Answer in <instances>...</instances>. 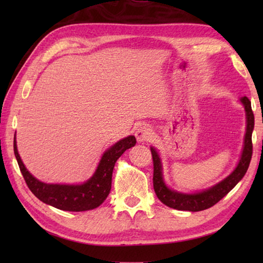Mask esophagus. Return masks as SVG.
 I'll return each instance as SVG.
<instances>
[{
    "instance_id": "1",
    "label": "esophagus",
    "mask_w": 263,
    "mask_h": 263,
    "mask_svg": "<svg viewBox=\"0 0 263 263\" xmlns=\"http://www.w3.org/2000/svg\"><path fill=\"white\" fill-rule=\"evenodd\" d=\"M136 137L137 140L139 142H144V141H149L153 137V131L148 125L142 124L137 128L136 131Z\"/></svg>"
}]
</instances>
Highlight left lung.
<instances>
[{
  "label": "left lung",
  "mask_w": 263,
  "mask_h": 263,
  "mask_svg": "<svg viewBox=\"0 0 263 263\" xmlns=\"http://www.w3.org/2000/svg\"><path fill=\"white\" fill-rule=\"evenodd\" d=\"M241 102L247 111V133L244 139L243 153L239 159V163L232 174L226 177L224 181L218 183L217 185L205 190L203 192L195 194H183L172 191L165 185L161 174V164L157 152L154 148H150L154 163V190L157 198L170 208L185 211H201L208 209L220 201L236 184L242 180L247 173L251 158H252L253 144H252V131L254 127V115L251 107V102L248 97H242Z\"/></svg>",
  "instance_id": "8db88e82"
}]
</instances>
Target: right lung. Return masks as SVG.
I'll return each instance as SVG.
<instances>
[{"mask_svg":"<svg viewBox=\"0 0 263 263\" xmlns=\"http://www.w3.org/2000/svg\"><path fill=\"white\" fill-rule=\"evenodd\" d=\"M137 143L135 136L126 137L116 142L106 152L95 172L93 176L81 185H60L46 184L36 180L22 164L13 141L14 156L26 184L36 198L44 203L65 211H86L97 208L107 198L111 187V174L114 165L122 154Z\"/></svg>","mask_w":263,"mask_h":263,"instance_id":"add662e5","label":"right lung"}]
</instances>
